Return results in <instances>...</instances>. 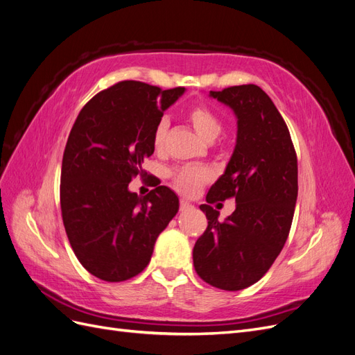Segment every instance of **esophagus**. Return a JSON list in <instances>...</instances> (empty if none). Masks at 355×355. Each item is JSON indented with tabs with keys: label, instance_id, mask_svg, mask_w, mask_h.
I'll use <instances>...</instances> for the list:
<instances>
[{
	"label": "esophagus",
	"instance_id": "1",
	"mask_svg": "<svg viewBox=\"0 0 355 355\" xmlns=\"http://www.w3.org/2000/svg\"><path fill=\"white\" fill-rule=\"evenodd\" d=\"M179 209H180V211H189V210L194 209V206H192V204L189 201H187V200H180Z\"/></svg>",
	"mask_w": 355,
	"mask_h": 355
}]
</instances>
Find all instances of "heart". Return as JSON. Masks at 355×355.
Segmentation results:
<instances>
[{
	"mask_svg": "<svg viewBox=\"0 0 355 355\" xmlns=\"http://www.w3.org/2000/svg\"><path fill=\"white\" fill-rule=\"evenodd\" d=\"M189 121L194 125L197 133L206 139V141H214L220 132H222V123L219 116L214 114L207 106H194L188 112ZM168 128V121L166 118H161L154 128L153 135V144L155 149H159L164 144L166 133ZM210 179V173L207 168L196 167V166H184L180 168H176L173 173H171V180H173L175 188L185 196H192L206 184Z\"/></svg>",
	"mask_w": 355,
	"mask_h": 355,
	"instance_id": "heart-1",
	"label": "heart"
}]
</instances>
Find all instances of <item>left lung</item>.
Here are the masks:
<instances>
[{
  "label": "left lung",
  "instance_id": "8db88e82",
  "mask_svg": "<svg viewBox=\"0 0 355 355\" xmlns=\"http://www.w3.org/2000/svg\"><path fill=\"white\" fill-rule=\"evenodd\" d=\"M210 96L237 116V144L225 173L201 204L209 225L192 259L204 282L241 290L259 282L280 254L292 227L297 198V158L282 114L261 87L232 85ZM235 198L223 223L209 204Z\"/></svg>",
  "mask_w": 355,
  "mask_h": 355
}]
</instances>
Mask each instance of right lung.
Masks as SVG:
<instances>
[{"mask_svg": "<svg viewBox=\"0 0 355 355\" xmlns=\"http://www.w3.org/2000/svg\"><path fill=\"white\" fill-rule=\"evenodd\" d=\"M184 92L120 81L85 103L72 125L62 159V219L77 259L103 282L142 272L179 210L170 188L139 197L128 184L142 175L155 125Z\"/></svg>", "mask_w": 355, "mask_h": 355, "instance_id": "obj_1", "label": "right lung"}]
</instances>
